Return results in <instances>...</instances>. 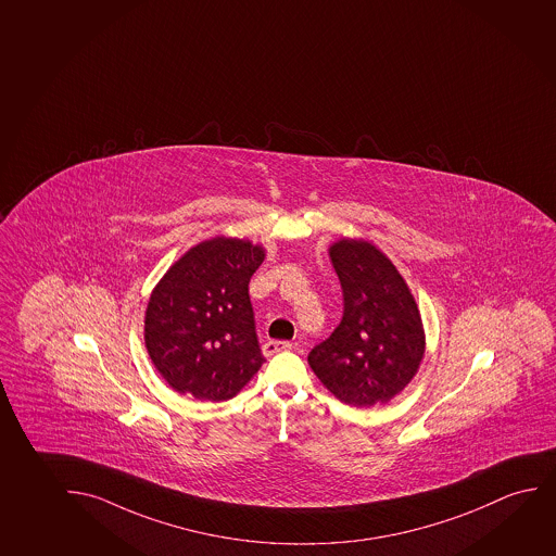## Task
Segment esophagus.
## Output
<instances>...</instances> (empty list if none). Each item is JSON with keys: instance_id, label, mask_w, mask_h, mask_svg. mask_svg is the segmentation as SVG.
Here are the masks:
<instances>
[{"instance_id": "34e87169", "label": "esophagus", "mask_w": 556, "mask_h": 556, "mask_svg": "<svg viewBox=\"0 0 556 556\" xmlns=\"http://www.w3.org/2000/svg\"><path fill=\"white\" fill-rule=\"evenodd\" d=\"M291 343L288 341H266L263 344V354H265L266 358H270L274 354H278V352L290 351Z\"/></svg>"}]
</instances>
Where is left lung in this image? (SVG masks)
I'll list each match as a JSON object with an SVG mask.
<instances>
[{
	"mask_svg": "<svg viewBox=\"0 0 556 556\" xmlns=\"http://www.w3.org/2000/svg\"><path fill=\"white\" fill-rule=\"evenodd\" d=\"M329 258L343 288V320L314 346L308 364L337 400L381 406L421 366V313L399 268L368 240L341 238L329 245Z\"/></svg>",
	"mask_w": 556,
	"mask_h": 556,
	"instance_id": "1",
	"label": "left lung"
}]
</instances>
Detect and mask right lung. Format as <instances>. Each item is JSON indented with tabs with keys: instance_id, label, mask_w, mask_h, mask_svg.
Here are the masks:
<instances>
[{
	"instance_id": "1",
	"label": "right lung",
	"mask_w": 556,
	"mask_h": 556,
	"mask_svg": "<svg viewBox=\"0 0 556 556\" xmlns=\"http://www.w3.org/2000/svg\"><path fill=\"white\" fill-rule=\"evenodd\" d=\"M263 245L215 236L180 255L150 293L144 344L154 368L179 394L235 399L263 366L251 308V276Z\"/></svg>"
}]
</instances>
